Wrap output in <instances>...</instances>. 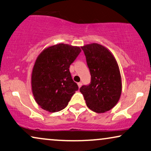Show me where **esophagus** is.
<instances>
[{"label":"esophagus","instance_id":"1","mask_svg":"<svg viewBox=\"0 0 151 151\" xmlns=\"http://www.w3.org/2000/svg\"><path fill=\"white\" fill-rule=\"evenodd\" d=\"M77 84H78V86H79V88H81V86H82L81 82H79V83H78Z\"/></svg>","mask_w":151,"mask_h":151}]
</instances>
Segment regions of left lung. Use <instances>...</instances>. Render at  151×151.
<instances>
[{
	"label": "left lung",
	"mask_w": 151,
	"mask_h": 151,
	"mask_svg": "<svg viewBox=\"0 0 151 151\" xmlns=\"http://www.w3.org/2000/svg\"><path fill=\"white\" fill-rule=\"evenodd\" d=\"M91 75L88 85L80 88L88 107L102 113L112 109L122 93V81L119 66L108 50L97 43L81 47Z\"/></svg>",
	"instance_id": "left-lung-1"
}]
</instances>
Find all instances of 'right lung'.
Returning <instances> with one entry per match:
<instances>
[{
	"label": "right lung",
	"mask_w": 151,
	"mask_h": 151,
	"mask_svg": "<svg viewBox=\"0 0 151 151\" xmlns=\"http://www.w3.org/2000/svg\"><path fill=\"white\" fill-rule=\"evenodd\" d=\"M81 52L79 47L61 43L47 47L38 57L32 70V89L43 110L55 112L64 109L79 89L69 68Z\"/></svg>",
	"instance_id": "obj_1"
}]
</instances>
